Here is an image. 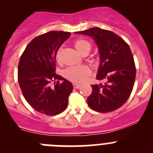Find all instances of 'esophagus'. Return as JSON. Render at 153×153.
<instances>
[{"instance_id":"1","label":"esophagus","mask_w":153,"mask_h":153,"mask_svg":"<svg viewBox=\"0 0 153 153\" xmlns=\"http://www.w3.org/2000/svg\"><path fill=\"white\" fill-rule=\"evenodd\" d=\"M72 85H73V87L75 88V89H78V88H79L80 86H81V84H76V83H73V84H72Z\"/></svg>"}]
</instances>
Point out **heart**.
I'll list each match as a JSON object with an SVG mask.
<instances>
[{
	"label": "heart",
	"instance_id": "1",
	"mask_svg": "<svg viewBox=\"0 0 153 153\" xmlns=\"http://www.w3.org/2000/svg\"><path fill=\"white\" fill-rule=\"evenodd\" d=\"M74 45H75L76 50L81 55H83L84 53L88 54L92 48L90 43L84 39L77 40ZM60 57H61V50H58L56 55L57 59L59 60ZM89 74V69L85 67H69L64 71V77L69 81L76 83H81L85 81Z\"/></svg>",
	"mask_w": 153,
	"mask_h": 153
}]
</instances>
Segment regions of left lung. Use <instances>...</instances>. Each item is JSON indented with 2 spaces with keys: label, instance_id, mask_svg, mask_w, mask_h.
Returning <instances> with one entry per match:
<instances>
[{
  "label": "left lung",
  "instance_id": "1",
  "mask_svg": "<svg viewBox=\"0 0 153 153\" xmlns=\"http://www.w3.org/2000/svg\"><path fill=\"white\" fill-rule=\"evenodd\" d=\"M92 37L98 45L100 64L97 80L104 84L91 85L87 98L91 109L98 112H112L127 101L135 83L136 68L129 45L123 38L109 30L98 27L76 32Z\"/></svg>",
  "mask_w": 153,
  "mask_h": 153
}]
</instances>
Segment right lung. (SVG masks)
<instances>
[{"mask_svg": "<svg viewBox=\"0 0 153 153\" xmlns=\"http://www.w3.org/2000/svg\"><path fill=\"white\" fill-rule=\"evenodd\" d=\"M71 33L51 31L32 40L18 64V80L23 95L37 112L55 115L67 109L72 83L55 73L56 55Z\"/></svg>", "mask_w": 153, "mask_h": 153, "instance_id": "obj_1", "label": "right lung"}]
</instances>
